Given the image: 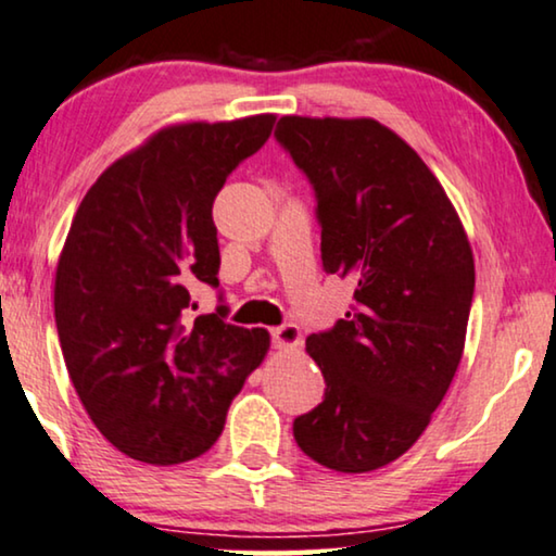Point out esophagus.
<instances>
[{
  "label": "esophagus",
  "instance_id": "obj_1",
  "mask_svg": "<svg viewBox=\"0 0 556 556\" xmlns=\"http://www.w3.org/2000/svg\"><path fill=\"white\" fill-rule=\"evenodd\" d=\"M271 340L281 350H296L302 345V332L296 325H281L271 330Z\"/></svg>",
  "mask_w": 556,
  "mask_h": 556
}]
</instances>
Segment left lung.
Here are the masks:
<instances>
[{"label": "left lung", "instance_id": "left-lung-1", "mask_svg": "<svg viewBox=\"0 0 556 556\" xmlns=\"http://www.w3.org/2000/svg\"><path fill=\"white\" fill-rule=\"evenodd\" d=\"M275 136L315 189L325 271L355 285L353 312L307 338L327 388L294 441L332 471H375L418 441L458 370L471 244L431 168L382 123L285 115Z\"/></svg>", "mask_w": 556, "mask_h": 556}]
</instances>
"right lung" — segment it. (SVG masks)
I'll list each match as a JSON object with an SVG mask.
<instances>
[{
    "label": "right lung",
    "instance_id": "right-lung-1",
    "mask_svg": "<svg viewBox=\"0 0 556 556\" xmlns=\"http://www.w3.org/2000/svg\"><path fill=\"white\" fill-rule=\"evenodd\" d=\"M277 115L178 123L108 166L77 208L54 275V323L70 380L100 433L153 466L206 453L269 332L186 325L191 287H218L216 193L267 143Z\"/></svg>",
    "mask_w": 556,
    "mask_h": 556
}]
</instances>
